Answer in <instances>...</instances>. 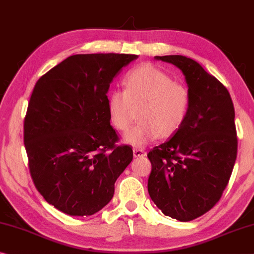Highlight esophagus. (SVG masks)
<instances>
[{"label":"esophagus","mask_w":254,"mask_h":254,"mask_svg":"<svg viewBox=\"0 0 254 254\" xmlns=\"http://www.w3.org/2000/svg\"><path fill=\"white\" fill-rule=\"evenodd\" d=\"M133 156L136 157H144L146 156V151L143 150V149H133Z\"/></svg>","instance_id":"esophagus-1"}]
</instances>
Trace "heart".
I'll list each match as a JSON object with an SVG mask.
<instances>
[{"label":"heart","mask_w":254,"mask_h":254,"mask_svg":"<svg viewBox=\"0 0 254 254\" xmlns=\"http://www.w3.org/2000/svg\"><path fill=\"white\" fill-rule=\"evenodd\" d=\"M124 90L107 96L108 118L116 130L127 131L133 122V107H140L138 126L123 136V142L141 148L162 136L170 138L183 127L191 105L188 87L174 81L152 64L128 71Z\"/></svg>","instance_id":"b5f03b06"}]
</instances>
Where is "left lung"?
Masks as SVG:
<instances>
[{
  "label": "left lung",
  "instance_id": "8db88e82",
  "mask_svg": "<svg viewBox=\"0 0 254 254\" xmlns=\"http://www.w3.org/2000/svg\"><path fill=\"white\" fill-rule=\"evenodd\" d=\"M182 71L191 95L183 127L149 151L148 192L164 215L190 221L218 202L237 155L231 95L214 75L183 55L155 56Z\"/></svg>",
  "mask_w": 254,
  "mask_h": 254
}]
</instances>
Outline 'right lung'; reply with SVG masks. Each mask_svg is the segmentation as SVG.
Returning <instances> with one entry per match:
<instances>
[{
	"label": "right lung",
	"mask_w": 254,
	"mask_h": 254,
	"mask_svg": "<svg viewBox=\"0 0 254 254\" xmlns=\"http://www.w3.org/2000/svg\"><path fill=\"white\" fill-rule=\"evenodd\" d=\"M132 54L69 56L35 84L23 126L29 171L48 203L70 216H91L112 200L132 162L107 112L110 84Z\"/></svg>",
	"instance_id": "add662e5"
}]
</instances>
